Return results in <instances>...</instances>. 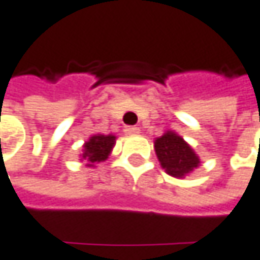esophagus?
<instances>
[{
  "label": "esophagus",
  "mask_w": 260,
  "mask_h": 260,
  "mask_svg": "<svg viewBox=\"0 0 260 260\" xmlns=\"http://www.w3.org/2000/svg\"><path fill=\"white\" fill-rule=\"evenodd\" d=\"M123 131L127 136H136V134H140V127H137V126H124Z\"/></svg>",
  "instance_id": "34e87169"
}]
</instances>
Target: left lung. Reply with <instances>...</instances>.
Returning <instances> with one entry per match:
<instances>
[{
  "label": "left lung",
  "mask_w": 260,
  "mask_h": 260,
  "mask_svg": "<svg viewBox=\"0 0 260 260\" xmlns=\"http://www.w3.org/2000/svg\"><path fill=\"white\" fill-rule=\"evenodd\" d=\"M161 168L175 178H184L200 166V157L178 134L168 131L154 142Z\"/></svg>",
  "instance_id": "8db88e82"
}]
</instances>
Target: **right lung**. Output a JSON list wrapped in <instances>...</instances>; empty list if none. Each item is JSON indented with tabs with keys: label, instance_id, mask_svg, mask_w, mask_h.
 Instances as JSON below:
<instances>
[{
	"label": "right lung",
	"instance_id": "obj_1",
	"mask_svg": "<svg viewBox=\"0 0 260 260\" xmlns=\"http://www.w3.org/2000/svg\"><path fill=\"white\" fill-rule=\"evenodd\" d=\"M114 145H115V136H112V134H109V136H103V134L92 136L83 145L80 160L86 161V166L94 168L95 163L105 161L109 157Z\"/></svg>",
	"mask_w": 260,
	"mask_h": 260
}]
</instances>
